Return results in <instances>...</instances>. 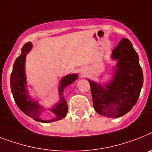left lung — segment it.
Instances as JSON below:
<instances>
[{"label": "left lung", "mask_w": 152, "mask_h": 152, "mask_svg": "<svg viewBox=\"0 0 152 152\" xmlns=\"http://www.w3.org/2000/svg\"><path fill=\"white\" fill-rule=\"evenodd\" d=\"M112 58L117 59L113 79L107 90L88 80L94 107L104 117H119L129 112L138 100L143 86V72L137 52L127 39H123L113 50Z\"/></svg>", "instance_id": "obj_1"}]
</instances>
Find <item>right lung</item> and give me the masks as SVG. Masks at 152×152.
<instances>
[{
    "instance_id": "obj_1",
    "label": "right lung",
    "mask_w": 152,
    "mask_h": 152,
    "mask_svg": "<svg viewBox=\"0 0 152 152\" xmlns=\"http://www.w3.org/2000/svg\"><path fill=\"white\" fill-rule=\"evenodd\" d=\"M32 44L31 42H27L23 45L21 48V54L16 58L13 66V70L11 75V90L13 94L15 101L21 111L31 117L36 121L48 123V122L56 121L61 120L66 116L68 111V106L66 100L63 96V91L67 86L77 79L78 76L76 74H69V76H65L61 81V85L59 86V94L61 100L58 104H56L54 107L50 110L56 114V117L51 121H43L41 119L39 115L44 108H42L41 106L35 101H33L29 97L28 94L26 91V77L25 74V62L26 54L31 50Z\"/></svg>"
}]
</instances>
